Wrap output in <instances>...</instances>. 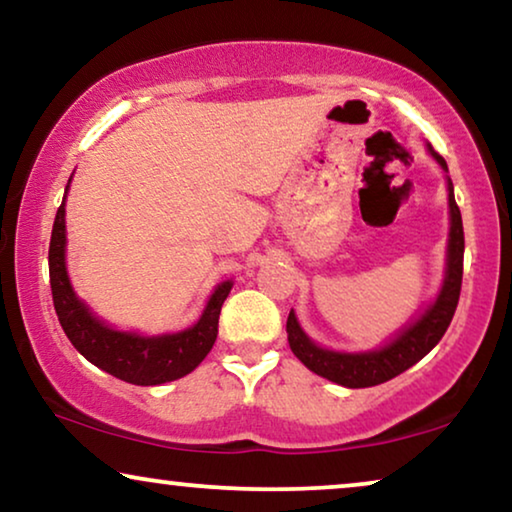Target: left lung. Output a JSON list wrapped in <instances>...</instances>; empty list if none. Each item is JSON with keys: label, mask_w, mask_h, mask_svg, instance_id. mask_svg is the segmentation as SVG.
Returning a JSON list of instances; mask_svg holds the SVG:
<instances>
[{"label": "left lung", "mask_w": 512, "mask_h": 512, "mask_svg": "<svg viewBox=\"0 0 512 512\" xmlns=\"http://www.w3.org/2000/svg\"><path fill=\"white\" fill-rule=\"evenodd\" d=\"M431 156L438 160L447 170L445 158L431 149ZM447 191H450V244H447V275L443 291L436 303H433L417 324L398 335L391 345L377 349V352L366 354H340L328 352L314 345L307 335L300 331L296 314H289L286 319V333H289L291 352L305 363L312 373H317L326 380L349 389L375 387L401 375L410 366H415L419 359H424L433 347L443 338L447 326L457 310L459 293H461V277H464V226H461V212L457 200H454V186L447 179Z\"/></svg>", "instance_id": "8db88e82"}]
</instances>
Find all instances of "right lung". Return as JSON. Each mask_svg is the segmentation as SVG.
I'll return each instance as SVG.
<instances>
[{
    "instance_id": "add662e5",
    "label": "right lung",
    "mask_w": 512,
    "mask_h": 512,
    "mask_svg": "<svg viewBox=\"0 0 512 512\" xmlns=\"http://www.w3.org/2000/svg\"><path fill=\"white\" fill-rule=\"evenodd\" d=\"M48 275H51L53 305L69 342L97 368L130 384H163L191 373L214 347L219 333V314L233 282H223L209 298L207 310L188 331L160 338L121 333L97 321L88 307L74 296L65 268V200L55 214L51 247H48Z\"/></svg>"
}]
</instances>
